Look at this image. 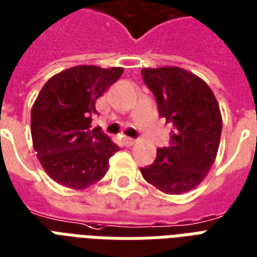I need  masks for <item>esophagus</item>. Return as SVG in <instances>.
I'll use <instances>...</instances> for the list:
<instances>
[{"mask_svg": "<svg viewBox=\"0 0 257 257\" xmlns=\"http://www.w3.org/2000/svg\"><path fill=\"white\" fill-rule=\"evenodd\" d=\"M123 141H124V144H126L127 146H131V145L137 144V140H134V138H128V137H124Z\"/></svg>", "mask_w": 257, "mask_h": 257, "instance_id": "34e87169", "label": "esophagus"}]
</instances>
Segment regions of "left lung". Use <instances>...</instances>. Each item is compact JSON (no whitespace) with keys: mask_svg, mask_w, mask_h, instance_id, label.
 I'll list each match as a JSON object with an SVG mask.
<instances>
[{"mask_svg":"<svg viewBox=\"0 0 257 257\" xmlns=\"http://www.w3.org/2000/svg\"><path fill=\"white\" fill-rule=\"evenodd\" d=\"M157 100L160 116L172 123L171 144L141 173L164 194L180 195L203 181L217 157L222 116L213 90L202 78L180 67L142 70Z\"/></svg>","mask_w":257,"mask_h":257,"instance_id":"8db88e82","label":"left lung"}]
</instances>
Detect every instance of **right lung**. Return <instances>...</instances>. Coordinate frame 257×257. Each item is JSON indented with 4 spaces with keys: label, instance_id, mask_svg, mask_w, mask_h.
<instances>
[{
    "label": "right lung",
    "instance_id": "1",
    "mask_svg": "<svg viewBox=\"0 0 257 257\" xmlns=\"http://www.w3.org/2000/svg\"><path fill=\"white\" fill-rule=\"evenodd\" d=\"M123 67L74 66L44 84L31 111L34 149L58 184L84 190L101 180L119 146L92 128L96 101L119 80Z\"/></svg>",
    "mask_w": 257,
    "mask_h": 257
}]
</instances>
